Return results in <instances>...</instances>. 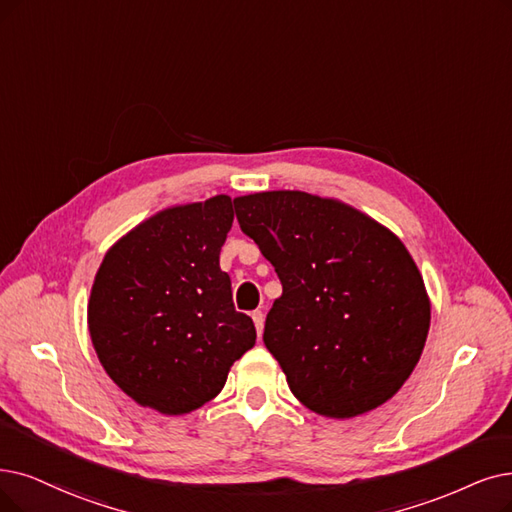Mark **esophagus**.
Listing matches in <instances>:
<instances>
[{
    "label": "esophagus",
    "instance_id": "1",
    "mask_svg": "<svg viewBox=\"0 0 512 512\" xmlns=\"http://www.w3.org/2000/svg\"><path fill=\"white\" fill-rule=\"evenodd\" d=\"M252 321H254V325H256L258 336H262V330H264V313H262V311H254V313H252Z\"/></svg>",
    "mask_w": 512,
    "mask_h": 512
}]
</instances>
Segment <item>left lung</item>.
Masks as SVG:
<instances>
[{"label":"left lung","instance_id":"1","mask_svg":"<svg viewBox=\"0 0 512 512\" xmlns=\"http://www.w3.org/2000/svg\"><path fill=\"white\" fill-rule=\"evenodd\" d=\"M235 212L283 285L262 340L294 397L336 420L393 399L431 327L403 241L349 203L304 191L241 195Z\"/></svg>","mask_w":512,"mask_h":512}]
</instances>
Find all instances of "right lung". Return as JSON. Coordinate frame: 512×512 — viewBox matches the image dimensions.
I'll use <instances>...</instances> for the list:
<instances>
[{"instance_id":"right-lung-1","label":"right lung","mask_w":512,"mask_h":512,"mask_svg":"<svg viewBox=\"0 0 512 512\" xmlns=\"http://www.w3.org/2000/svg\"><path fill=\"white\" fill-rule=\"evenodd\" d=\"M233 218L229 195L159 210L119 237L96 271L88 332L98 361L130 399L163 416L214 399L256 344L218 262Z\"/></svg>"}]
</instances>
